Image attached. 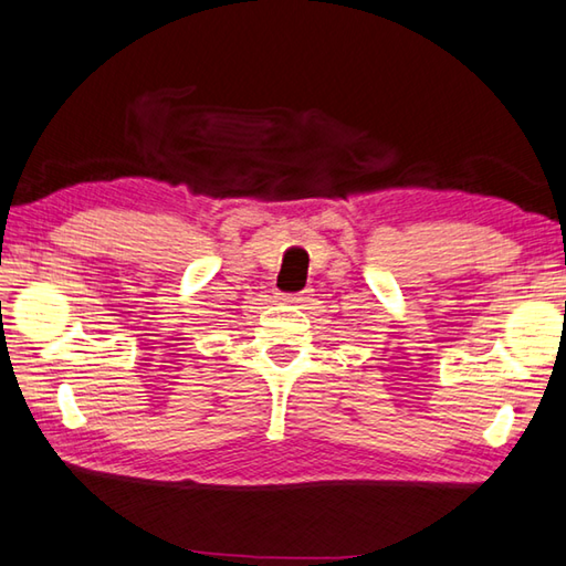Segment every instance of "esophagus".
<instances>
[{
    "label": "esophagus",
    "mask_w": 566,
    "mask_h": 566,
    "mask_svg": "<svg viewBox=\"0 0 566 566\" xmlns=\"http://www.w3.org/2000/svg\"><path fill=\"white\" fill-rule=\"evenodd\" d=\"M284 300H286V302H290V304H296V306H302V304H306V302H310V300H312V290H304V292H296V294H286V296H284Z\"/></svg>",
    "instance_id": "esophagus-1"
}]
</instances>
